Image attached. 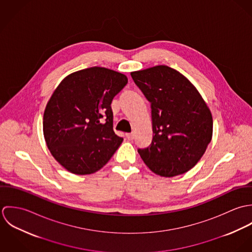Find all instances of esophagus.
Listing matches in <instances>:
<instances>
[{"mask_svg":"<svg viewBox=\"0 0 252 252\" xmlns=\"http://www.w3.org/2000/svg\"><path fill=\"white\" fill-rule=\"evenodd\" d=\"M126 137H127V139L129 141H131V140H133L135 138V134L134 133H128V134H126Z\"/></svg>","mask_w":252,"mask_h":252,"instance_id":"1","label":"esophagus"}]
</instances>
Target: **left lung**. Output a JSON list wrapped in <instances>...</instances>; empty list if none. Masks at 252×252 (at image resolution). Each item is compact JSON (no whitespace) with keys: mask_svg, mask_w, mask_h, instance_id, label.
Instances as JSON below:
<instances>
[{"mask_svg":"<svg viewBox=\"0 0 252 252\" xmlns=\"http://www.w3.org/2000/svg\"><path fill=\"white\" fill-rule=\"evenodd\" d=\"M151 104L153 139L138 151L145 165L161 177L192 169L213 137V116L194 85L180 72L156 66L131 72Z\"/></svg>","mask_w":252,"mask_h":252,"instance_id":"8db88e82","label":"left lung"}]
</instances>
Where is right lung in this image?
Instances as JSON below:
<instances>
[{"label": "right lung", "instance_id": "obj_1", "mask_svg": "<svg viewBox=\"0 0 252 252\" xmlns=\"http://www.w3.org/2000/svg\"><path fill=\"white\" fill-rule=\"evenodd\" d=\"M125 74L92 67L66 76L43 113V135L52 156L75 175L104 167L122 143L112 129V99L127 84Z\"/></svg>", "mask_w": 252, "mask_h": 252}]
</instances>
